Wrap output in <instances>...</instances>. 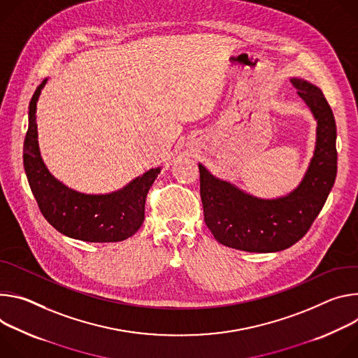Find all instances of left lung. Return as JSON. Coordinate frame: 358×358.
<instances>
[{
    "label": "left lung",
    "mask_w": 358,
    "mask_h": 358,
    "mask_svg": "<svg viewBox=\"0 0 358 358\" xmlns=\"http://www.w3.org/2000/svg\"><path fill=\"white\" fill-rule=\"evenodd\" d=\"M290 81L317 122L313 157L292 192L271 199L257 197L216 178L199 164L205 223L215 239L227 248L273 253L293 246L319 216L334 185L337 128L333 110L319 87L303 78Z\"/></svg>",
    "instance_id": "obj_1"
}]
</instances>
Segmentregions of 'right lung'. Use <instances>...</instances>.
Segmentation results:
<instances>
[{"instance_id":"right-lung-1","label":"right lung","mask_w":358,"mask_h":358,"mask_svg":"<svg viewBox=\"0 0 358 358\" xmlns=\"http://www.w3.org/2000/svg\"><path fill=\"white\" fill-rule=\"evenodd\" d=\"M48 78L35 90L28 106L24 171L44 217L62 234L84 242H122L145 219L146 194L162 168H152L124 187L109 193H83L68 187L47 168L38 143L36 103Z\"/></svg>"}]
</instances>
